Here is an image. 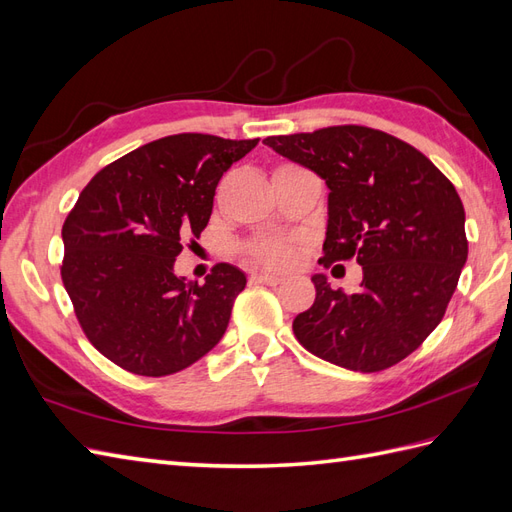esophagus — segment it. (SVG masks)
<instances>
[{
    "label": "esophagus",
    "instance_id": "1",
    "mask_svg": "<svg viewBox=\"0 0 512 512\" xmlns=\"http://www.w3.org/2000/svg\"><path fill=\"white\" fill-rule=\"evenodd\" d=\"M283 279L277 277V274L270 272H255L251 274V283H261V285H279Z\"/></svg>",
    "mask_w": 512,
    "mask_h": 512
}]
</instances>
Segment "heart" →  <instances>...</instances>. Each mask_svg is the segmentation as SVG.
Here are the masks:
<instances>
[{"label": "heart", "instance_id": "obj_1", "mask_svg": "<svg viewBox=\"0 0 512 512\" xmlns=\"http://www.w3.org/2000/svg\"><path fill=\"white\" fill-rule=\"evenodd\" d=\"M300 248L292 240H264L246 246V255L259 266L272 270L292 268L298 259Z\"/></svg>", "mask_w": 512, "mask_h": 512}]
</instances>
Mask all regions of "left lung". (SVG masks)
<instances>
[{
  "label": "left lung",
  "mask_w": 512,
  "mask_h": 512,
  "mask_svg": "<svg viewBox=\"0 0 512 512\" xmlns=\"http://www.w3.org/2000/svg\"><path fill=\"white\" fill-rule=\"evenodd\" d=\"M264 144L329 186L324 266L357 259V292L331 290L294 318L311 355L355 372H381L437 329L467 261L465 209L452 181L396 136L363 125L270 136Z\"/></svg>",
  "instance_id": "1"
}]
</instances>
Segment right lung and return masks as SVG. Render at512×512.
<instances>
[{"instance_id": "right-lung-1", "label": "right lung", "mask_w": 512, "mask_h": 512, "mask_svg": "<svg viewBox=\"0 0 512 512\" xmlns=\"http://www.w3.org/2000/svg\"><path fill=\"white\" fill-rule=\"evenodd\" d=\"M255 140L175 134L101 168L62 225V283L88 342L138 376L186 370L225 335L246 277L216 264L205 283L177 277L216 186Z\"/></svg>"}]
</instances>
